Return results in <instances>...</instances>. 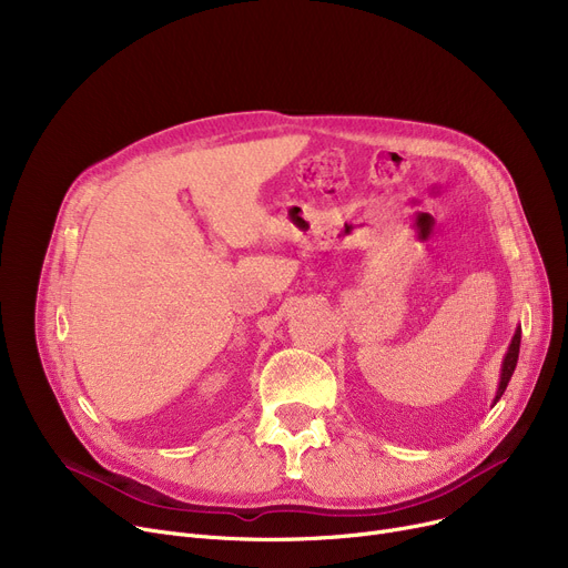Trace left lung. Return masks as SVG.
<instances>
[{"instance_id": "1", "label": "left lung", "mask_w": 568, "mask_h": 568, "mask_svg": "<svg viewBox=\"0 0 568 568\" xmlns=\"http://www.w3.org/2000/svg\"><path fill=\"white\" fill-rule=\"evenodd\" d=\"M518 352H520V329L516 332V336H514V341H511V347H509V352H506V356H504L501 379H499V389H497L495 403L501 398V394H504V389H506V384H509V379H511V375H514V371H516V364H518Z\"/></svg>"}]
</instances>
